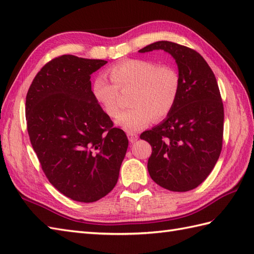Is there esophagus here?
Here are the masks:
<instances>
[{
  "label": "esophagus",
  "instance_id": "obj_1",
  "mask_svg": "<svg viewBox=\"0 0 254 254\" xmlns=\"http://www.w3.org/2000/svg\"><path fill=\"white\" fill-rule=\"evenodd\" d=\"M127 138L129 140V143H134V141H136L138 139V134L135 133V132H127Z\"/></svg>",
  "mask_w": 254,
  "mask_h": 254
}]
</instances>
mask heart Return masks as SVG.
Instances as JSON below:
<instances>
[{"label":"heart","instance_id":"heart-1","mask_svg":"<svg viewBox=\"0 0 254 254\" xmlns=\"http://www.w3.org/2000/svg\"><path fill=\"white\" fill-rule=\"evenodd\" d=\"M113 83L104 75L95 78L92 93L109 117L120 109L119 90L132 88L128 104L132 106L116 118V125L127 132H135L155 120L166 118L176 104L181 90L179 72L171 66L132 58L115 64L108 69Z\"/></svg>","mask_w":254,"mask_h":254}]
</instances>
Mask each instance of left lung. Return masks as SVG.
I'll return each mask as SVG.
<instances>
[{
    "label": "left lung",
    "instance_id": "8db88e82",
    "mask_svg": "<svg viewBox=\"0 0 254 254\" xmlns=\"http://www.w3.org/2000/svg\"><path fill=\"white\" fill-rule=\"evenodd\" d=\"M162 50L179 68L181 90L172 111L140 134L151 145L147 169L152 181L171 191H188L208 178L220 157L224 108L215 75L190 47L158 41L139 50Z\"/></svg>",
    "mask_w": 254,
    "mask_h": 254
}]
</instances>
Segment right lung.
<instances>
[{
	"label": "right lung",
	"mask_w": 254,
	"mask_h": 254,
	"mask_svg": "<svg viewBox=\"0 0 254 254\" xmlns=\"http://www.w3.org/2000/svg\"><path fill=\"white\" fill-rule=\"evenodd\" d=\"M107 64L63 55L40 70L26 97L31 145L51 184L94 202L116 186L128 140L92 93L91 74Z\"/></svg>",
	"instance_id": "add662e5"
}]
</instances>
